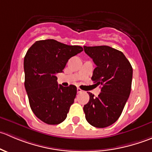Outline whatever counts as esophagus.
Masks as SVG:
<instances>
[{"mask_svg": "<svg viewBox=\"0 0 152 152\" xmlns=\"http://www.w3.org/2000/svg\"><path fill=\"white\" fill-rule=\"evenodd\" d=\"M82 92H83V90H81L79 87H77V93H82Z\"/></svg>", "mask_w": 152, "mask_h": 152, "instance_id": "obj_1", "label": "esophagus"}]
</instances>
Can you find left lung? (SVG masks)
<instances>
[{"mask_svg": "<svg viewBox=\"0 0 152 152\" xmlns=\"http://www.w3.org/2000/svg\"><path fill=\"white\" fill-rule=\"evenodd\" d=\"M84 49L96 65L91 79L102 86L98 97L88 92L90 100L83 108L86 120L93 126L104 128L121 115L131 92L132 67L121 51L110 46Z\"/></svg>", "mask_w": 152, "mask_h": 152, "instance_id": "obj_1", "label": "left lung"}]
</instances>
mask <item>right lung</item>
Instances as JSON below:
<instances>
[{
  "label": "right lung",
  "mask_w": 152,
  "mask_h": 152,
  "mask_svg": "<svg viewBox=\"0 0 152 152\" xmlns=\"http://www.w3.org/2000/svg\"><path fill=\"white\" fill-rule=\"evenodd\" d=\"M83 50L55 39L35 42L24 58L25 88L35 115L44 123L56 125L65 120L74 102L77 89L58 85L56 73H62L67 61Z\"/></svg>",
  "instance_id": "obj_1"
}]
</instances>
